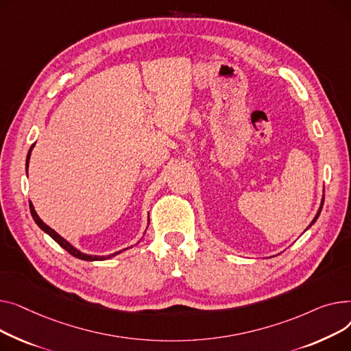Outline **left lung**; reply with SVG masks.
Listing matches in <instances>:
<instances>
[{
  "mask_svg": "<svg viewBox=\"0 0 351 351\" xmlns=\"http://www.w3.org/2000/svg\"><path fill=\"white\" fill-rule=\"evenodd\" d=\"M323 202H324V195L322 197V202H320V207H319V210H317V213H316V215H315V218H313V221L311 222V225H308L307 226V228L306 230H308V228H311V226L317 221V218H319V215H320V213H322V208H323Z\"/></svg>",
  "mask_w": 351,
  "mask_h": 351,
  "instance_id": "1",
  "label": "left lung"
}]
</instances>
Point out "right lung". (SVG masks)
I'll list each match as a JSON object with an SVG mask.
<instances>
[{
  "instance_id": "add662e5",
  "label": "right lung",
  "mask_w": 351,
  "mask_h": 351,
  "mask_svg": "<svg viewBox=\"0 0 351 351\" xmlns=\"http://www.w3.org/2000/svg\"><path fill=\"white\" fill-rule=\"evenodd\" d=\"M35 146V144H34ZM34 146L29 149V152H28V156H27V164H25V167H27V171H28V166H29V158H31V152H32V149H34ZM29 210H31V215H32V218H34V221H35V223L39 226L40 230H43L45 234H48L58 245H60L62 248H64L65 251H68L72 256H75V258H77V259H82V261H89V262H93V261H106V259H110V258H113V256H116V255H119V254H121L123 251H126V250H129V248H125V250H121V251H117V252H114V254H110V255H106V256H100V255H88V254H84V252H80L79 250H76L75 246L72 245V243H69L65 238H62L56 231H53L51 226H48L43 219H40L39 217H38V214H36V211H35V208H34V205H32V202L29 201Z\"/></svg>"
}]
</instances>
